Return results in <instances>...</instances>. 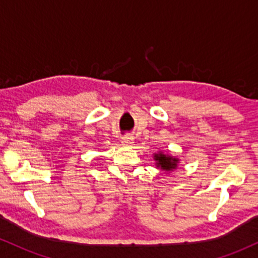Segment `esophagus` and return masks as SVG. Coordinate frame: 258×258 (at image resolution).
I'll use <instances>...</instances> for the list:
<instances>
[{"label": "esophagus", "mask_w": 258, "mask_h": 258, "mask_svg": "<svg viewBox=\"0 0 258 258\" xmlns=\"http://www.w3.org/2000/svg\"><path fill=\"white\" fill-rule=\"evenodd\" d=\"M133 142H135V138H133L132 136H123V137L121 138L122 146H132Z\"/></svg>", "instance_id": "esophagus-1"}]
</instances>
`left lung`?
I'll return each instance as SVG.
<instances>
[{
  "mask_svg": "<svg viewBox=\"0 0 258 258\" xmlns=\"http://www.w3.org/2000/svg\"><path fill=\"white\" fill-rule=\"evenodd\" d=\"M154 160L156 161V166L161 168L164 171H172L177 167L179 160L177 158H173V156L166 155L164 153H158L154 154Z\"/></svg>",
  "mask_w": 258,
  "mask_h": 258,
  "instance_id": "1",
  "label": "left lung"
}]
</instances>
